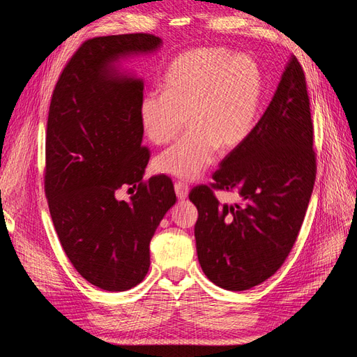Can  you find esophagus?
Here are the masks:
<instances>
[{
	"label": "esophagus",
	"mask_w": 357,
	"mask_h": 357,
	"mask_svg": "<svg viewBox=\"0 0 357 357\" xmlns=\"http://www.w3.org/2000/svg\"><path fill=\"white\" fill-rule=\"evenodd\" d=\"M174 190L178 199H186L189 195V185L185 181H177L174 185Z\"/></svg>",
	"instance_id": "1"
}]
</instances>
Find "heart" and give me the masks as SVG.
<instances>
[{"label": "heart", "mask_w": 357, "mask_h": 357, "mask_svg": "<svg viewBox=\"0 0 357 357\" xmlns=\"http://www.w3.org/2000/svg\"><path fill=\"white\" fill-rule=\"evenodd\" d=\"M262 100V75L245 55L231 56L220 47L189 50L171 62L164 92L146 93L139 122L153 144L190 131L155 159L160 174L195 180L222 147L234 150L250 135Z\"/></svg>", "instance_id": "1"}]
</instances>
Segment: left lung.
Here are the masks:
<instances>
[{"instance_id": "1", "label": "left lung", "mask_w": 357, "mask_h": 357, "mask_svg": "<svg viewBox=\"0 0 357 357\" xmlns=\"http://www.w3.org/2000/svg\"><path fill=\"white\" fill-rule=\"evenodd\" d=\"M197 186L198 261L226 290L252 289L275 274L294 247L316 180L312 122L305 75L291 55L277 91L245 142ZM213 188L236 191L241 204H220Z\"/></svg>"}]
</instances>
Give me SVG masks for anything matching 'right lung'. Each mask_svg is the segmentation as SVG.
<instances>
[{
  "label": "right lung",
  "mask_w": 357,
  "mask_h": 357,
  "mask_svg": "<svg viewBox=\"0 0 357 357\" xmlns=\"http://www.w3.org/2000/svg\"><path fill=\"white\" fill-rule=\"evenodd\" d=\"M162 46L152 34L84 41L52 95L45 190L56 234L77 273L96 287L123 291L143 282L150 240L176 204L171 178L143 180L150 152L142 146L144 82L123 59ZM137 192L119 202L115 192Z\"/></svg>",
  "instance_id": "right-lung-1"
}]
</instances>
